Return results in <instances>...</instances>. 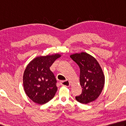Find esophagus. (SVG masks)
Wrapping results in <instances>:
<instances>
[{"label":"esophagus","mask_w":126,"mask_h":126,"mask_svg":"<svg viewBox=\"0 0 126 126\" xmlns=\"http://www.w3.org/2000/svg\"><path fill=\"white\" fill-rule=\"evenodd\" d=\"M60 84L62 86L68 87V86H70V81L69 80H64V81H60Z\"/></svg>","instance_id":"34e87169"}]
</instances>
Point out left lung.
Returning <instances> with one entry per match:
<instances>
[{"label": "left lung", "mask_w": 126, "mask_h": 126, "mask_svg": "<svg viewBox=\"0 0 126 126\" xmlns=\"http://www.w3.org/2000/svg\"><path fill=\"white\" fill-rule=\"evenodd\" d=\"M70 57L80 68L82 93L75 96V99L83 104L95 101L102 92L105 84V77L101 67L94 57L85 52L75 53Z\"/></svg>", "instance_id": "obj_1"}]
</instances>
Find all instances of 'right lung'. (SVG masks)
Here are the masks:
<instances>
[{"instance_id":"add662e5","label":"right lung","mask_w":126,"mask_h":126,"mask_svg":"<svg viewBox=\"0 0 126 126\" xmlns=\"http://www.w3.org/2000/svg\"><path fill=\"white\" fill-rule=\"evenodd\" d=\"M61 56H41L33 59L26 68L23 76L25 93L33 102L45 104L52 99L57 90V80L49 68Z\"/></svg>"}]
</instances>
